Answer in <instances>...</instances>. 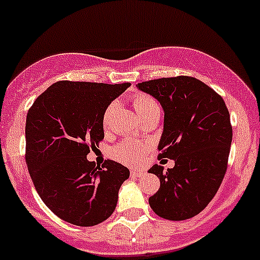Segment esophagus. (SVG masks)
<instances>
[{
  "label": "esophagus",
  "instance_id": "34e87169",
  "mask_svg": "<svg viewBox=\"0 0 260 260\" xmlns=\"http://www.w3.org/2000/svg\"><path fill=\"white\" fill-rule=\"evenodd\" d=\"M144 175L143 170H132L131 172V176H135V178H139V176Z\"/></svg>",
  "mask_w": 260,
  "mask_h": 260
}]
</instances>
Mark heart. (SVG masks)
I'll return each mask as SVG.
<instances>
[{
  "label": "heart",
  "mask_w": 260,
  "mask_h": 260,
  "mask_svg": "<svg viewBox=\"0 0 260 260\" xmlns=\"http://www.w3.org/2000/svg\"><path fill=\"white\" fill-rule=\"evenodd\" d=\"M133 107H135L137 115L139 118L149 115L154 111H160V107L156 104L155 100H153L150 96L147 95H136L133 98ZM115 105L111 104L105 111L104 115V124L106 125L110 119L111 113H112ZM149 150V145L147 143H142V142L135 141V139H125V141L116 145L112 150H111V155L116 159V160L123 162L127 165H139L142 164L145 158V154Z\"/></svg>",
  "instance_id": "heart-1"
}]
</instances>
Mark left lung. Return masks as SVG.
I'll use <instances>...</instances> for the list:
<instances>
[{"label": "left lung", "mask_w": 260, "mask_h": 260, "mask_svg": "<svg viewBox=\"0 0 260 260\" xmlns=\"http://www.w3.org/2000/svg\"><path fill=\"white\" fill-rule=\"evenodd\" d=\"M137 88L162 107L159 158L175 162L167 172L160 165L148 170L160 180L159 190L149 198L150 207L170 221L193 217L210 204L227 170L232 127L226 104L190 76L150 80Z\"/></svg>", "instance_id": "8db88e82"}]
</instances>
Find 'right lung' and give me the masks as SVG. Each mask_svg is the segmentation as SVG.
<instances>
[{"label": "right lung", "instance_id": "right-lung-1", "mask_svg": "<svg viewBox=\"0 0 260 260\" xmlns=\"http://www.w3.org/2000/svg\"><path fill=\"white\" fill-rule=\"evenodd\" d=\"M129 84L59 81L34 101L25 119L28 172L51 212L80 227L96 226L116 209L129 170L107 159L87 160L104 139V115Z\"/></svg>", "mask_w": 260, "mask_h": 260}]
</instances>
